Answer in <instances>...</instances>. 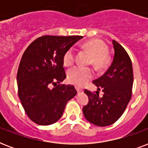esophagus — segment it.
<instances>
[{"label":"esophagus","mask_w":148,"mask_h":148,"mask_svg":"<svg viewBox=\"0 0 148 148\" xmlns=\"http://www.w3.org/2000/svg\"><path fill=\"white\" fill-rule=\"evenodd\" d=\"M75 89H76V90L77 91V92H81V91H82V90H81V88H77V87H75Z\"/></svg>","instance_id":"1"}]
</instances>
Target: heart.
Listing matches in <instances>:
<instances>
[{
  "mask_svg": "<svg viewBox=\"0 0 148 148\" xmlns=\"http://www.w3.org/2000/svg\"><path fill=\"white\" fill-rule=\"evenodd\" d=\"M84 48L93 55V62L95 66L103 67L107 62L108 47L105 43L100 40H92L84 45ZM64 64L70 66L75 60V49L71 47L64 54ZM93 77L92 70L87 67L76 66L71 68L67 73V78L70 83L76 86H83Z\"/></svg>",
  "mask_w": 148,
  "mask_h": 148,
  "instance_id": "obj_1",
  "label": "heart"
}]
</instances>
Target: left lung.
I'll use <instances>...</instances> for the list:
<instances>
[{"label":"left lung","instance_id":"obj_1","mask_svg":"<svg viewBox=\"0 0 148 148\" xmlns=\"http://www.w3.org/2000/svg\"><path fill=\"white\" fill-rule=\"evenodd\" d=\"M114 56L108 71L93 81L97 90L92 93L88 90V103L83 108L84 117L91 124L100 127L109 126L121 117L132 95L133 68L128 53L124 48L113 40ZM102 90L103 96H99Z\"/></svg>","mask_w":148,"mask_h":148}]
</instances>
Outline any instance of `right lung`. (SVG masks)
<instances>
[{"instance_id":"right-lung-1","label":"right lung","mask_w":148,"mask_h":148,"mask_svg":"<svg viewBox=\"0 0 148 148\" xmlns=\"http://www.w3.org/2000/svg\"><path fill=\"white\" fill-rule=\"evenodd\" d=\"M81 38L42 36L24 51L17 74L18 96L28 117L36 124L45 126L58 121L68 101L77 95L73 85L59 84L66 78L64 54ZM51 84L56 86L52 89Z\"/></svg>"}]
</instances>
